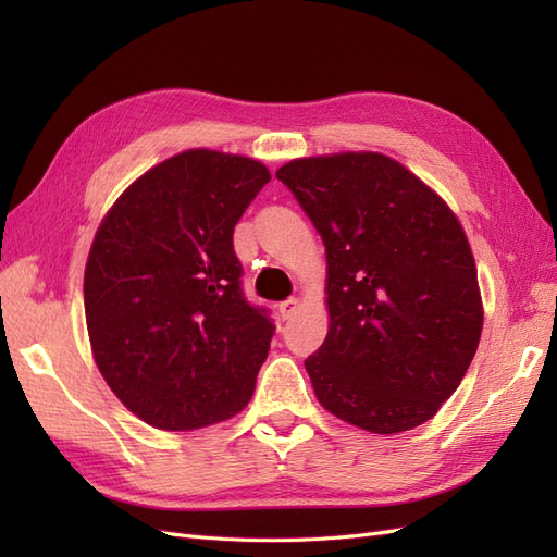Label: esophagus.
Returning a JSON list of instances; mask_svg holds the SVG:
<instances>
[{
  "instance_id": "1",
  "label": "esophagus",
  "mask_w": 557,
  "mask_h": 557,
  "mask_svg": "<svg viewBox=\"0 0 557 557\" xmlns=\"http://www.w3.org/2000/svg\"><path fill=\"white\" fill-rule=\"evenodd\" d=\"M297 309H299V299H295V297L285 299V301H281V305H278V313H281L283 320H288L290 315H295Z\"/></svg>"
}]
</instances>
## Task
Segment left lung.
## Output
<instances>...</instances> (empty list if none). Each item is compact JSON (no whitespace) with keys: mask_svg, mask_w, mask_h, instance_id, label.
I'll return each instance as SVG.
<instances>
[{"mask_svg":"<svg viewBox=\"0 0 557 557\" xmlns=\"http://www.w3.org/2000/svg\"><path fill=\"white\" fill-rule=\"evenodd\" d=\"M327 256L330 330L305 360L318 401L374 434L423 425L479 348L476 262L446 201L393 158L283 164Z\"/></svg>","mask_w":557,"mask_h":557,"instance_id":"8db88e82","label":"left lung"}]
</instances>
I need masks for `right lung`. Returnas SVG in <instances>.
Wrapping results in <instances>:
<instances>
[{"mask_svg":"<svg viewBox=\"0 0 557 557\" xmlns=\"http://www.w3.org/2000/svg\"><path fill=\"white\" fill-rule=\"evenodd\" d=\"M269 178L258 160L185 150L99 225L83 281L92 356L144 423L197 430L250 401L274 323L244 297L232 234Z\"/></svg>","mask_w":557,"mask_h":557,"instance_id":"right-lung-1","label":"right lung"}]
</instances>
